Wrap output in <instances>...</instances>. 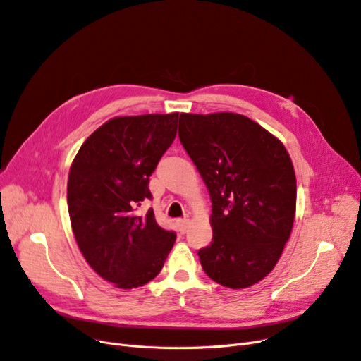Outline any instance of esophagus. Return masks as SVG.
Wrapping results in <instances>:
<instances>
[{"instance_id":"obj_1","label":"esophagus","mask_w":361,"mask_h":361,"mask_svg":"<svg viewBox=\"0 0 361 361\" xmlns=\"http://www.w3.org/2000/svg\"><path fill=\"white\" fill-rule=\"evenodd\" d=\"M188 226H190V219L183 218V219H179V221H178V228H179V231H180L182 234L186 233V229H188Z\"/></svg>"}]
</instances>
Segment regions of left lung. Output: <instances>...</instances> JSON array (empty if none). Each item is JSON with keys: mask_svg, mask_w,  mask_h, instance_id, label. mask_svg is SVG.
Returning a JSON list of instances; mask_svg holds the SVG:
<instances>
[{"mask_svg": "<svg viewBox=\"0 0 361 361\" xmlns=\"http://www.w3.org/2000/svg\"><path fill=\"white\" fill-rule=\"evenodd\" d=\"M179 139L212 200L213 241L201 267L218 284L244 289L279 262L296 210V176L283 143L244 115L180 114Z\"/></svg>", "mask_w": 361, "mask_h": 361, "instance_id": "left-lung-1", "label": "left lung"}]
</instances>
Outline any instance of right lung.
<instances>
[{
    "instance_id": "1",
    "label": "right lung",
    "mask_w": 361,
    "mask_h": 361,
    "mask_svg": "<svg viewBox=\"0 0 361 361\" xmlns=\"http://www.w3.org/2000/svg\"><path fill=\"white\" fill-rule=\"evenodd\" d=\"M179 112L115 117L85 140L68 178L72 231L87 264L120 289L147 284L161 271L176 234L157 224L149 176L176 137Z\"/></svg>"
}]
</instances>
